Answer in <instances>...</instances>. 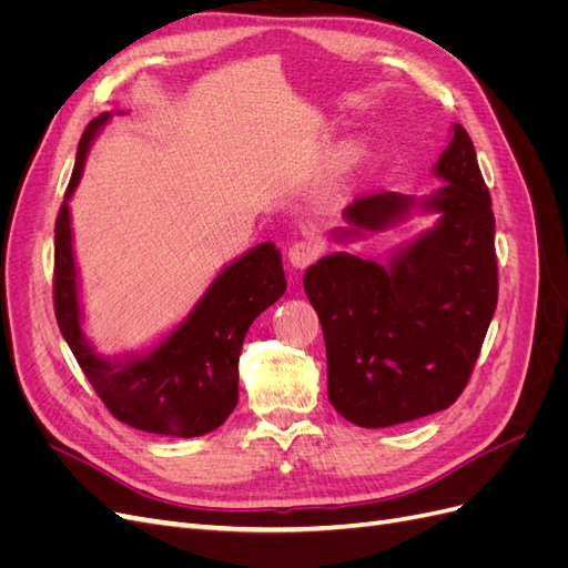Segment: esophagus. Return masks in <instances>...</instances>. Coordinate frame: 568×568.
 Returning a JSON list of instances; mask_svg holds the SVG:
<instances>
[{
  "label": "esophagus",
  "mask_w": 568,
  "mask_h": 568,
  "mask_svg": "<svg viewBox=\"0 0 568 568\" xmlns=\"http://www.w3.org/2000/svg\"><path fill=\"white\" fill-rule=\"evenodd\" d=\"M322 253L320 242H313V239H301V242L291 244L288 248V263L294 267H307L313 265Z\"/></svg>",
  "instance_id": "34e87169"
}]
</instances>
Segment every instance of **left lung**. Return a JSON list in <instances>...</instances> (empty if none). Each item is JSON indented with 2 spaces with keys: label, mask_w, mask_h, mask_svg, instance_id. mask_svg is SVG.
Listing matches in <instances>:
<instances>
[{
  "label": "left lung",
  "mask_w": 568,
  "mask_h": 568,
  "mask_svg": "<svg viewBox=\"0 0 568 568\" xmlns=\"http://www.w3.org/2000/svg\"><path fill=\"white\" fill-rule=\"evenodd\" d=\"M434 170L448 184L424 203L440 213L432 232L388 265L332 253L303 277L324 334L329 403L365 428L450 407L469 384L495 315L493 201L462 125ZM412 203L403 194L376 192L355 199L343 215L351 234H359L384 230Z\"/></svg>",
  "instance_id": "8db88e82"
}]
</instances>
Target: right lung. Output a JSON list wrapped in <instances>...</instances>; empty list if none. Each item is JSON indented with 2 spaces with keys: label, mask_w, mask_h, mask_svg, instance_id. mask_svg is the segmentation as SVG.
I'll use <instances>...</instances> for the list:
<instances>
[{
  "label": "right lung",
  "mask_w": 568,
  "mask_h": 568,
  "mask_svg": "<svg viewBox=\"0 0 568 568\" xmlns=\"http://www.w3.org/2000/svg\"><path fill=\"white\" fill-rule=\"evenodd\" d=\"M109 113L94 118L78 144V159L54 227V313L80 369L111 415L146 434L192 438L225 422L239 400V355L251 322L286 291L282 253L261 244L232 263L199 305L156 351L109 363L80 329L78 280L68 199L80 182L84 156Z\"/></svg>",
  "instance_id": "obj_1"
}]
</instances>
